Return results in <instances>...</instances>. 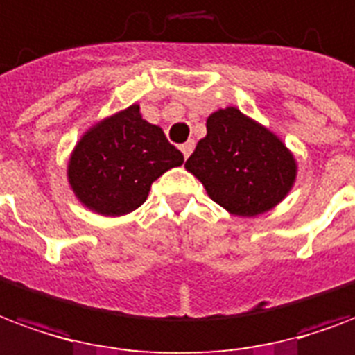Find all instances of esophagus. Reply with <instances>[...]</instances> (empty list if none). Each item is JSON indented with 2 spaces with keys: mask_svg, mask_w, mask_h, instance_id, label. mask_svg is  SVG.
<instances>
[{
  "mask_svg": "<svg viewBox=\"0 0 355 355\" xmlns=\"http://www.w3.org/2000/svg\"><path fill=\"white\" fill-rule=\"evenodd\" d=\"M191 150H193V141H188V143L180 144V152H182V154H184V157L190 156Z\"/></svg>",
  "mask_w": 355,
  "mask_h": 355,
  "instance_id": "1",
  "label": "esophagus"
}]
</instances>
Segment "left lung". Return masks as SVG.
<instances>
[{
    "label": "left lung",
    "instance_id": "8db88e82",
    "mask_svg": "<svg viewBox=\"0 0 355 355\" xmlns=\"http://www.w3.org/2000/svg\"><path fill=\"white\" fill-rule=\"evenodd\" d=\"M186 169L203 182L212 201L250 218L286 198L297 167L277 135L227 107L209 116L207 137L188 157Z\"/></svg>",
    "mask_w": 355,
    "mask_h": 355
}]
</instances>
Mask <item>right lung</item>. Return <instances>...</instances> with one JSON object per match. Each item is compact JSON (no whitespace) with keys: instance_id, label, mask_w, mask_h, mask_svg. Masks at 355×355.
Instances as JSON below:
<instances>
[{"instance_id":"right-lung-1","label":"right lung","mask_w":355,"mask_h":355,"mask_svg":"<svg viewBox=\"0 0 355 355\" xmlns=\"http://www.w3.org/2000/svg\"><path fill=\"white\" fill-rule=\"evenodd\" d=\"M184 162L162 128L141 118L139 105L99 122L71 154L75 196L103 216H122L146 201L152 182Z\"/></svg>"}]
</instances>
